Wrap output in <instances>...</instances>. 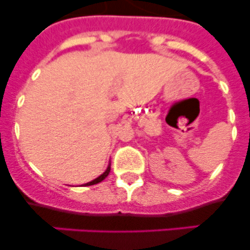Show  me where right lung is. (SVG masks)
<instances>
[{"label": "right lung", "instance_id": "1", "mask_svg": "<svg viewBox=\"0 0 250 250\" xmlns=\"http://www.w3.org/2000/svg\"><path fill=\"white\" fill-rule=\"evenodd\" d=\"M110 169H111V163L109 166H107V168H106V170H105L104 173L102 174V175L100 176H98L97 179H94V180H92V181H89V183H87V184H84V186H89V185H94V184H98V183H100V181H103L104 180L105 178H106L107 175H109V173H110Z\"/></svg>", "mask_w": 250, "mask_h": 250}]
</instances>
